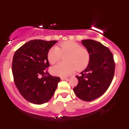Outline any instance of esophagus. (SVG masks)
Listing matches in <instances>:
<instances>
[{
    "label": "esophagus",
    "instance_id": "34e87169",
    "mask_svg": "<svg viewBox=\"0 0 129 129\" xmlns=\"http://www.w3.org/2000/svg\"><path fill=\"white\" fill-rule=\"evenodd\" d=\"M61 80H68V78L67 77H61Z\"/></svg>",
    "mask_w": 129,
    "mask_h": 129
}]
</instances>
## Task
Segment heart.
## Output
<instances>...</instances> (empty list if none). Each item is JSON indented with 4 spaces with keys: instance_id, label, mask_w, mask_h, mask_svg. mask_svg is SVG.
<instances>
[{
    "instance_id": "heart-1",
    "label": "heart",
    "mask_w": 129,
    "mask_h": 129,
    "mask_svg": "<svg viewBox=\"0 0 129 129\" xmlns=\"http://www.w3.org/2000/svg\"><path fill=\"white\" fill-rule=\"evenodd\" d=\"M64 62L57 64L51 68L53 74L58 76H67L74 72L76 70L81 71L88 67L90 60L89 51L80 44L67 41L52 47L48 50L47 59L50 64L60 61L62 55H64Z\"/></svg>"
}]
</instances>
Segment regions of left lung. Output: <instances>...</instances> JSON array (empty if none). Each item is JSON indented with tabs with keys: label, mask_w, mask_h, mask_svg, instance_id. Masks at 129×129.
I'll use <instances>...</instances> for the list:
<instances>
[{
	"label": "left lung",
	"mask_w": 129,
	"mask_h": 129,
	"mask_svg": "<svg viewBox=\"0 0 129 129\" xmlns=\"http://www.w3.org/2000/svg\"><path fill=\"white\" fill-rule=\"evenodd\" d=\"M82 44L89 51L90 60L80 76H76L78 83L74 91L81 100L91 101L109 88L114 75L115 62L110 50L100 42L85 39Z\"/></svg>",
	"instance_id": "8db88e82"
}]
</instances>
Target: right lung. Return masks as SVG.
Listing matches in <instances>:
<instances>
[{"instance_id": "add662e5", "label": "right lung", "mask_w": 129, "mask_h": 129, "mask_svg": "<svg viewBox=\"0 0 129 129\" xmlns=\"http://www.w3.org/2000/svg\"><path fill=\"white\" fill-rule=\"evenodd\" d=\"M57 41L31 40L16 51L12 62L15 84L20 94L30 103L41 105L52 98L61 81L48 72L49 49Z\"/></svg>"}]
</instances>
